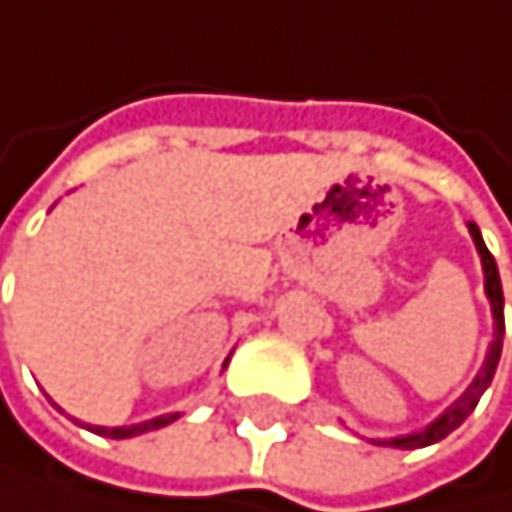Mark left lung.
Wrapping results in <instances>:
<instances>
[{
  "mask_svg": "<svg viewBox=\"0 0 512 512\" xmlns=\"http://www.w3.org/2000/svg\"><path fill=\"white\" fill-rule=\"evenodd\" d=\"M468 234L471 240H475V250L481 256V272H484V295H487V304H491V317H494V340L491 346H487L484 352V362L478 368V375L471 378V385L455 397V401L439 413V417H433L426 426H420V430H410V433H401V436H378V439H368L372 446H391V449H423V446H433V442L446 439L452 430H458L468 413L478 407L481 394L491 388L494 381V372H497V362H500V349H503V288H500V272H497V262L494 256L487 253L484 246V237L478 224L471 221L468 224Z\"/></svg>",
  "mask_w": 512,
  "mask_h": 512,
  "instance_id": "1",
  "label": "left lung"
}]
</instances>
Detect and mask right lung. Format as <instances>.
Wrapping results in <instances>:
<instances>
[{
	"instance_id": "add662e5",
	"label": "right lung",
	"mask_w": 512,
	"mask_h": 512,
	"mask_svg": "<svg viewBox=\"0 0 512 512\" xmlns=\"http://www.w3.org/2000/svg\"><path fill=\"white\" fill-rule=\"evenodd\" d=\"M227 365V362H224ZM182 417V413H163V417H153V420H144V423H131V426H89L76 420L79 426H89L92 433H99L105 439H131V436H140V433H153V430H163V426L176 423Z\"/></svg>"
}]
</instances>
